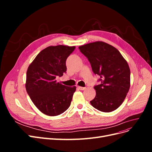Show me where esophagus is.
I'll return each instance as SVG.
<instances>
[{"instance_id": "obj_1", "label": "esophagus", "mask_w": 152, "mask_h": 152, "mask_svg": "<svg viewBox=\"0 0 152 152\" xmlns=\"http://www.w3.org/2000/svg\"><path fill=\"white\" fill-rule=\"evenodd\" d=\"M78 89L81 90V91H84L86 89V87H80V86H78Z\"/></svg>"}]
</instances>
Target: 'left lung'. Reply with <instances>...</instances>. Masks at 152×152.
Returning a JSON list of instances; mask_svg holds the SVG:
<instances>
[{"label":"left lung","mask_w":152,"mask_h":152,"mask_svg":"<svg viewBox=\"0 0 152 152\" xmlns=\"http://www.w3.org/2000/svg\"><path fill=\"white\" fill-rule=\"evenodd\" d=\"M88 59L101 84L94 87L95 98L90 102L94 108L103 112L117 109L125 99L130 88V69L128 63L115 48L102 41L79 48Z\"/></svg>","instance_id":"1"}]
</instances>
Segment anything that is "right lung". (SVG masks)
<instances>
[{
	"label": "right lung",
	"mask_w": 152,
	"mask_h": 152,
	"mask_svg": "<svg viewBox=\"0 0 152 152\" xmlns=\"http://www.w3.org/2000/svg\"><path fill=\"white\" fill-rule=\"evenodd\" d=\"M75 46H49L37 54L26 72L25 87L35 107L49 116L59 115L70 106L76 87L58 82L66 71V60Z\"/></svg>",
	"instance_id": "right-lung-1"
}]
</instances>
